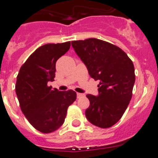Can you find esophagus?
I'll return each instance as SVG.
<instances>
[{
	"mask_svg": "<svg viewBox=\"0 0 158 158\" xmlns=\"http://www.w3.org/2000/svg\"><path fill=\"white\" fill-rule=\"evenodd\" d=\"M83 96H85L84 94H81V93H77V98H81V97H83Z\"/></svg>",
	"mask_w": 158,
	"mask_h": 158,
	"instance_id": "34e87169",
	"label": "esophagus"
}]
</instances>
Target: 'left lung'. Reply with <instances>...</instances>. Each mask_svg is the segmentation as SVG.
Instances as JSON below:
<instances>
[{
	"instance_id": "8db88e82",
	"label": "left lung",
	"mask_w": 158,
	"mask_h": 158,
	"mask_svg": "<svg viewBox=\"0 0 158 158\" xmlns=\"http://www.w3.org/2000/svg\"><path fill=\"white\" fill-rule=\"evenodd\" d=\"M71 45L90 77L100 81L98 95L87 94L86 118L96 127L109 128L122 118L132 98L133 62L118 47L101 40L72 41Z\"/></svg>"
}]
</instances>
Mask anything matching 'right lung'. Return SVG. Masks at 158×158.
<instances>
[{
	"label": "right lung",
	"instance_id": "obj_1",
	"mask_svg": "<svg viewBox=\"0 0 158 158\" xmlns=\"http://www.w3.org/2000/svg\"><path fill=\"white\" fill-rule=\"evenodd\" d=\"M71 42L40 47L26 60L16 77V93L20 109L30 124L48 134L64 123L67 110L76 99L72 90L60 91L48 86L54 81L56 61L70 48Z\"/></svg>",
	"mask_w": 158,
	"mask_h": 158
}]
</instances>
